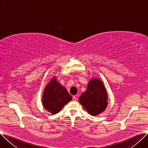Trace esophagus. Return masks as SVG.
I'll use <instances>...</instances> for the list:
<instances>
[{"label": "esophagus", "instance_id": "34e87169", "mask_svg": "<svg viewBox=\"0 0 148 148\" xmlns=\"http://www.w3.org/2000/svg\"><path fill=\"white\" fill-rule=\"evenodd\" d=\"M73 101H75L77 100V98H76L75 96H73Z\"/></svg>", "mask_w": 148, "mask_h": 148}]
</instances>
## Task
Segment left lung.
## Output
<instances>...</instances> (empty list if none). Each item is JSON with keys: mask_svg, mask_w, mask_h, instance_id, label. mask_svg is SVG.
<instances>
[{"mask_svg": "<svg viewBox=\"0 0 148 148\" xmlns=\"http://www.w3.org/2000/svg\"><path fill=\"white\" fill-rule=\"evenodd\" d=\"M107 93L101 80L91 79L87 90L79 97V102L92 116H97L104 111L107 106Z\"/></svg>", "mask_w": 148, "mask_h": 148, "instance_id": "8db88e82", "label": "left lung"}]
</instances>
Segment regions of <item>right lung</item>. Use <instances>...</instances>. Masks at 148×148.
<instances>
[{"label": "right lung", "instance_id": "1", "mask_svg": "<svg viewBox=\"0 0 148 148\" xmlns=\"http://www.w3.org/2000/svg\"><path fill=\"white\" fill-rule=\"evenodd\" d=\"M72 99L67 90L54 77L47 84L42 95V105L52 114L59 112L62 108Z\"/></svg>", "mask_w": 148, "mask_h": 148}]
</instances>
